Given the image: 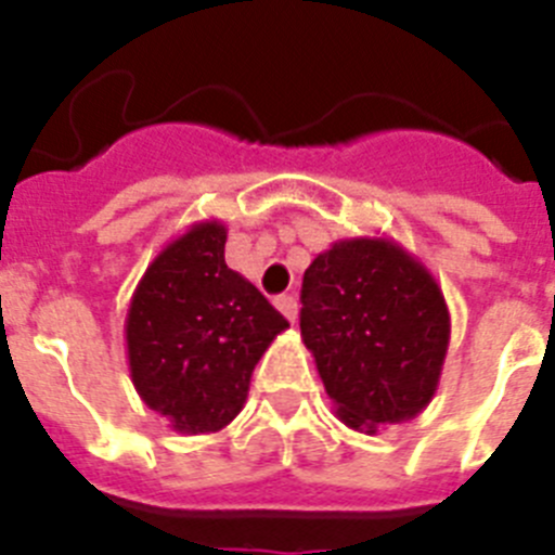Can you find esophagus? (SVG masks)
Returning a JSON list of instances; mask_svg holds the SVG:
<instances>
[{"label":"esophagus","mask_w":555,"mask_h":555,"mask_svg":"<svg viewBox=\"0 0 555 555\" xmlns=\"http://www.w3.org/2000/svg\"><path fill=\"white\" fill-rule=\"evenodd\" d=\"M274 306L281 308V313L286 317L288 322L297 320V300H294L292 294H281V297H274Z\"/></svg>","instance_id":"1"}]
</instances>
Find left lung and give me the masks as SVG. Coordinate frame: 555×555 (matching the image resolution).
I'll return each mask as SVG.
<instances>
[{"label":"left lung","instance_id":"left-lung-1","mask_svg":"<svg viewBox=\"0 0 555 555\" xmlns=\"http://www.w3.org/2000/svg\"><path fill=\"white\" fill-rule=\"evenodd\" d=\"M300 333L336 416L377 434L423 414L450 345L444 294L391 238H338L302 274Z\"/></svg>","mask_w":555,"mask_h":555}]
</instances>
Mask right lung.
<instances>
[{"instance_id": "1", "label": "right lung", "mask_w": 555, "mask_h": 555, "mask_svg": "<svg viewBox=\"0 0 555 555\" xmlns=\"http://www.w3.org/2000/svg\"><path fill=\"white\" fill-rule=\"evenodd\" d=\"M228 228L191 224L132 292L125 320L132 386L185 436L217 434L247 403L249 377L288 327L247 278L224 263Z\"/></svg>"}]
</instances>
